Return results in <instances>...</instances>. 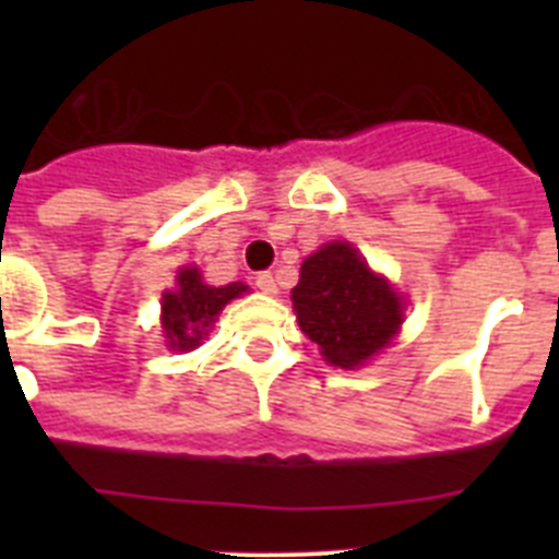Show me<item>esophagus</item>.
<instances>
[{
    "label": "esophagus",
    "instance_id": "34e87169",
    "mask_svg": "<svg viewBox=\"0 0 559 559\" xmlns=\"http://www.w3.org/2000/svg\"><path fill=\"white\" fill-rule=\"evenodd\" d=\"M254 285L263 290V294H276V280L271 271H260V274L254 276Z\"/></svg>",
    "mask_w": 559,
    "mask_h": 559
}]
</instances>
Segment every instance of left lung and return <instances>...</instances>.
<instances>
[{
	"label": "left lung",
	"instance_id": "1",
	"mask_svg": "<svg viewBox=\"0 0 559 559\" xmlns=\"http://www.w3.org/2000/svg\"><path fill=\"white\" fill-rule=\"evenodd\" d=\"M290 299L302 333L341 369L372 358L403 322L397 294L347 243H328L310 254Z\"/></svg>",
	"mask_w": 559,
	"mask_h": 559
}]
</instances>
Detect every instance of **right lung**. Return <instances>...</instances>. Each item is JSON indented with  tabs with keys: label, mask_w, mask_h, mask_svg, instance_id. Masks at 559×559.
I'll use <instances>...</instances> for the list:
<instances>
[{
	"label": "right lung",
	"mask_w": 559,
	"mask_h": 559,
	"mask_svg": "<svg viewBox=\"0 0 559 559\" xmlns=\"http://www.w3.org/2000/svg\"><path fill=\"white\" fill-rule=\"evenodd\" d=\"M246 290L243 283H229L224 288H212L201 283L199 269L179 271V290H167L162 296V328L167 344L173 349L199 347L206 335V328L215 322V316L224 305Z\"/></svg>",
	"instance_id": "obj_1"
}]
</instances>
